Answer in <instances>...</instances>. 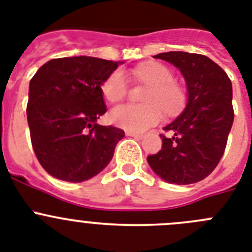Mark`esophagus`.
<instances>
[{
    "label": "esophagus",
    "instance_id": "obj_1",
    "mask_svg": "<svg viewBox=\"0 0 252 252\" xmlns=\"http://www.w3.org/2000/svg\"><path fill=\"white\" fill-rule=\"evenodd\" d=\"M126 135H128V137L135 138V139L138 140H140L143 138V134H139V133H133V131H126Z\"/></svg>",
    "mask_w": 252,
    "mask_h": 252
}]
</instances>
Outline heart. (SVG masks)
<instances>
[{
  "label": "heart",
  "instance_id": "obj_1",
  "mask_svg": "<svg viewBox=\"0 0 252 252\" xmlns=\"http://www.w3.org/2000/svg\"><path fill=\"white\" fill-rule=\"evenodd\" d=\"M135 80L148 84L143 101L147 104H122L110 112L114 126L126 131L143 133L162 119L163 112L168 115L182 110L187 101V93L174 81V74L168 66L159 63H148L131 71ZM128 84L121 70H115L101 85V92L108 101H119L126 96Z\"/></svg>",
  "mask_w": 252,
  "mask_h": 252
}]
</instances>
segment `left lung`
<instances>
[{"label": "left lung", "mask_w": 252, "mask_h": 252, "mask_svg": "<svg viewBox=\"0 0 252 252\" xmlns=\"http://www.w3.org/2000/svg\"><path fill=\"white\" fill-rule=\"evenodd\" d=\"M180 69L187 87L183 112L160 134L162 149L147 157L154 173L173 185L205 180L216 168L233 123L232 84L215 61L199 54L169 51L153 56Z\"/></svg>", "instance_id": "left-lung-1"}]
</instances>
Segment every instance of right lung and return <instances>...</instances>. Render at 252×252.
I'll list each match as a JSON object with an SVG mask.
<instances>
[{
  "mask_svg": "<svg viewBox=\"0 0 252 252\" xmlns=\"http://www.w3.org/2000/svg\"><path fill=\"white\" fill-rule=\"evenodd\" d=\"M119 64L92 56L53 59L31 79V143L42 168L58 180L84 182L112 160L124 130L96 121L106 112L101 85Z\"/></svg>",
  "mask_w": 252,
  "mask_h": 252,
  "instance_id": "1",
  "label": "right lung"
}]
</instances>
